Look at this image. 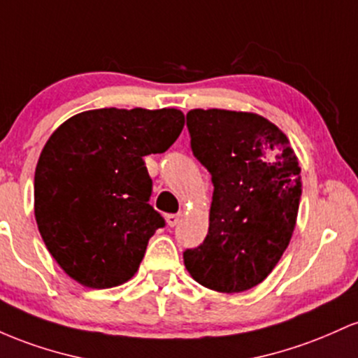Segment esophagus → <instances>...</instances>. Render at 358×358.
<instances>
[{
	"instance_id": "obj_1",
	"label": "esophagus",
	"mask_w": 358,
	"mask_h": 358,
	"mask_svg": "<svg viewBox=\"0 0 358 358\" xmlns=\"http://www.w3.org/2000/svg\"><path fill=\"white\" fill-rule=\"evenodd\" d=\"M179 220H180V215H167L166 216V222L169 227H176V224L179 223Z\"/></svg>"
}]
</instances>
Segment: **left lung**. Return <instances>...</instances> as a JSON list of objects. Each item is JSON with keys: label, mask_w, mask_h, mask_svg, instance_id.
Instances as JSON below:
<instances>
[{"label": "left lung", "mask_w": 358, "mask_h": 358, "mask_svg": "<svg viewBox=\"0 0 358 358\" xmlns=\"http://www.w3.org/2000/svg\"><path fill=\"white\" fill-rule=\"evenodd\" d=\"M194 157L210 171V228L184 266L201 286L243 292L274 271L291 242L301 199V167L289 138L248 111L191 110Z\"/></svg>", "instance_id": "8db88e82"}]
</instances>
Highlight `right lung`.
I'll use <instances>...</instances> for the list:
<instances>
[{
  "instance_id": "add662e5",
  "label": "right lung",
  "mask_w": 358,
  "mask_h": 358,
  "mask_svg": "<svg viewBox=\"0 0 358 358\" xmlns=\"http://www.w3.org/2000/svg\"><path fill=\"white\" fill-rule=\"evenodd\" d=\"M184 113L101 108L71 116L42 148L35 169V220L47 250L91 289L127 282L164 218L148 204L143 157L178 140Z\"/></svg>"
}]
</instances>
